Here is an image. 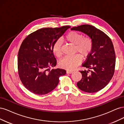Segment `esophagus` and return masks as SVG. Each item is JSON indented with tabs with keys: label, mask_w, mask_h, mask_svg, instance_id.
<instances>
[{
	"label": "esophagus",
	"mask_w": 124,
	"mask_h": 124,
	"mask_svg": "<svg viewBox=\"0 0 124 124\" xmlns=\"http://www.w3.org/2000/svg\"><path fill=\"white\" fill-rule=\"evenodd\" d=\"M73 72V71H70V70H67L66 71V73L67 74H71V73H72Z\"/></svg>",
	"instance_id": "34e87169"
}]
</instances>
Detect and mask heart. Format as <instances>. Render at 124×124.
<instances>
[{"instance_id":"heart-1","label":"heart","mask_w":124,"mask_h":124,"mask_svg":"<svg viewBox=\"0 0 124 124\" xmlns=\"http://www.w3.org/2000/svg\"><path fill=\"white\" fill-rule=\"evenodd\" d=\"M65 40L74 46V53L73 56H66L59 62L61 68L68 70H73L81 63L82 58H85L89 54L93 48V41L88 36H83L82 33L74 31L69 32L66 35ZM54 54L57 57L62 55V43L61 40H57L54 43L53 48Z\"/></svg>"}]
</instances>
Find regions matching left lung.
I'll return each mask as SVG.
<instances>
[{"mask_svg": "<svg viewBox=\"0 0 124 124\" xmlns=\"http://www.w3.org/2000/svg\"><path fill=\"white\" fill-rule=\"evenodd\" d=\"M87 35L93 41L92 51L82 66L88 71H81L82 79L78 82V88L87 93H95L103 88L113 76L115 53L113 44L106 33L95 27L84 24L71 28ZM90 70L91 72L89 73Z\"/></svg>", "mask_w": 124, "mask_h": 124, "instance_id": "left-lung-1", "label": "left lung"}]
</instances>
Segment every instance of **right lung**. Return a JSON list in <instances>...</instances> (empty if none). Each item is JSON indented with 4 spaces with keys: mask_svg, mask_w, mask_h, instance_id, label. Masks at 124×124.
<instances>
[{
    "mask_svg": "<svg viewBox=\"0 0 124 124\" xmlns=\"http://www.w3.org/2000/svg\"><path fill=\"white\" fill-rule=\"evenodd\" d=\"M69 26L59 28H44L29 35L22 43L18 53V74L22 83L36 95H45L54 89L64 69L50 70L57 62L54 55L53 45Z\"/></svg>",
    "mask_w": 124,
    "mask_h": 124,
    "instance_id": "obj_1",
    "label": "right lung"
}]
</instances>
